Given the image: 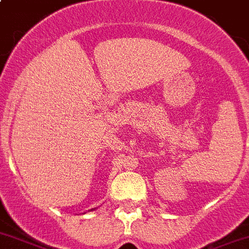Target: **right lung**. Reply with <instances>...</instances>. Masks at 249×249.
Here are the masks:
<instances>
[{
    "label": "right lung",
    "mask_w": 249,
    "mask_h": 249,
    "mask_svg": "<svg viewBox=\"0 0 249 249\" xmlns=\"http://www.w3.org/2000/svg\"><path fill=\"white\" fill-rule=\"evenodd\" d=\"M93 210H95V209H91V210H90V211H93Z\"/></svg>",
    "instance_id": "1"
}]
</instances>
